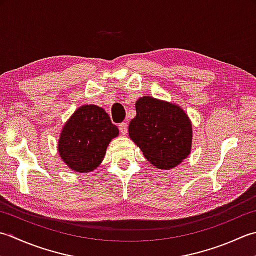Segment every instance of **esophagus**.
I'll list each match as a JSON object with an SVG mask.
<instances>
[{"label": "esophagus", "instance_id": "esophagus-1", "mask_svg": "<svg viewBox=\"0 0 256 256\" xmlns=\"http://www.w3.org/2000/svg\"><path fill=\"white\" fill-rule=\"evenodd\" d=\"M119 132H120L122 134H127V132H128V124L126 122L119 124Z\"/></svg>", "mask_w": 256, "mask_h": 256}]
</instances>
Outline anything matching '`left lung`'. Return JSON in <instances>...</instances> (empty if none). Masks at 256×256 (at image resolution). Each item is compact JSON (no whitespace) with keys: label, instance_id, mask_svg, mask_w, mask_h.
<instances>
[{"label":"left lung","instance_id":"left-lung-1","mask_svg":"<svg viewBox=\"0 0 256 256\" xmlns=\"http://www.w3.org/2000/svg\"><path fill=\"white\" fill-rule=\"evenodd\" d=\"M136 112L137 114L129 124V137L149 162L166 170L188 157L192 127L179 106L144 96L136 102Z\"/></svg>","mask_w":256,"mask_h":256}]
</instances>
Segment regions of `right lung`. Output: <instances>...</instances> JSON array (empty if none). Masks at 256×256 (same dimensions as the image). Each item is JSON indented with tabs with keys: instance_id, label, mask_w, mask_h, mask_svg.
<instances>
[{
	"instance_id": "obj_1",
	"label": "right lung",
	"mask_w": 256,
	"mask_h": 256,
	"mask_svg": "<svg viewBox=\"0 0 256 256\" xmlns=\"http://www.w3.org/2000/svg\"><path fill=\"white\" fill-rule=\"evenodd\" d=\"M119 130L102 108L82 106L65 124L60 134L58 151L70 169L90 172L100 164L107 146Z\"/></svg>"
}]
</instances>
